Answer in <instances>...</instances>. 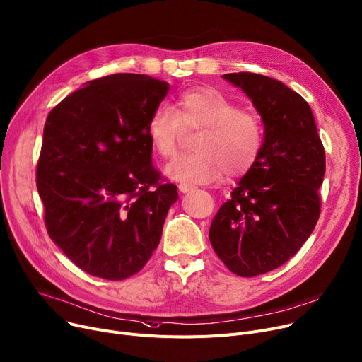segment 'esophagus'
I'll return each instance as SVG.
<instances>
[{
    "instance_id": "1",
    "label": "esophagus",
    "mask_w": 362,
    "mask_h": 362,
    "mask_svg": "<svg viewBox=\"0 0 362 362\" xmlns=\"http://www.w3.org/2000/svg\"><path fill=\"white\" fill-rule=\"evenodd\" d=\"M179 190L182 192V194H187V192L194 190V186H190V185H185V183H180V185H179Z\"/></svg>"
}]
</instances>
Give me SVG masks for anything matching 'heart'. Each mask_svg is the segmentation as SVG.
<instances>
[{
  "mask_svg": "<svg viewBox=\"0 0 362 362\" xmlns=\"http://www.w3.org/2000/svg\"><path fill=\"white\" fill-rule=\"evenodd\" d=\"M177 112L158 105L147 122L153 150L161 157L176 154L183 127L201 129L195 153L175 158L165 175L185 185H206L247 173L256 164L263 147L262 119L242 110L234 100L214 87H198L182 93Z\"/></svg>",
  "mask_w": 362,
  "mask_h": 362,
  "instance_id": "1",
  "label": "heart"
}]
</instances>
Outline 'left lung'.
Wrapping results in <instances>:
<instances>
[{"label": "left lung", "instance_id": "1", "mask_svg": "<svg viewBox=\"0 0 362 362\" xmlns=\"http://www.w3.org/2000/svg\"><path fill=\"white\" fill-rule=\"evenodd\" d=\"M223 78L247 94L264 136L256 164L214 216L209 242L233 274L252 278L290 260L315 230L326 157L315 116L298 93L253 72Z\"/></svg>", "mask_w": 362, "mask_h": 362}]
</instances>
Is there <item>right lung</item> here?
Wrapping results in <instances>:
<instances>
[{"label": "right lung", "instance_id": "1", "mask_svg": "<svg viewBox=\"0 0 362 362\" xmlns=\"http://www.w3.org/2000/svg\"><path fill=\"white\" fill-rule=\"evenodd\" d=\"M168 83L113 74L71 93L47 115L36 185L47 234L84 272L122 281L157 249L177 201L151 163L147 122Z\"/></svg>", "mask_w": 362, "mask_h": 362}]
</instances>
